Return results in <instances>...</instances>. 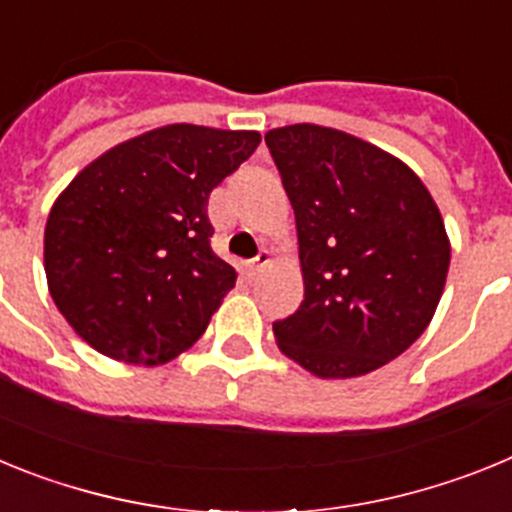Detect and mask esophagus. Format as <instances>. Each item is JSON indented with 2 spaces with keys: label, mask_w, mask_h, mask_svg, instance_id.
<instances>
[{
  "label": "esophagus",
  "mask_w": 512,
  "mask_h": 512,
  "mask_svg": "<svg viewBox=\"0 0 512 512\" xmlns=\"http://www.w3.org/2000/svg\"><path fill=\"white\" fill-rule=\"evenodd\" d=\"M271 261V256H269V251H259V256H256V259H251V261H246V274L248 277H259V271L264 269L266 264H269Z\"/></svg>",
  "instance_id": "obj_1"
}]
</instances>
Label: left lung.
<instances>
[{
  "label": "left lung",
  "instance_id": "1",
  "mask_svg": "<svg viewBox=\"0 0 512 512\" xmlns=\"http://www.w3.org/2000/svg\"><path fill=\"white\" fill-rule=\"evenodd\" d=\"M297 223L305 300L274 323L284 356L323 379L369 374L420 338L449 274L443 217L410 166L323 125L266 133Z\"/></svg>",
  "mask_w": 512,
  "mask_h": 512
}]
</instances>
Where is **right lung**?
I'll list each match as a JSON object with an SVG mask.
<instances>
[{
    "mask_svg": "<svg viewBox=\"0 0 512 512\" xmlns=\"http://www.w3.org/2000/svg\"><path fill=\"white\" fill-rule=\"evenodd\" d=\"M256 130L166 125L110 148L45 223V277L94 351L158 366L194 346L235 287L210 248V192L256 151Z\"/></svg>",
    "mask_w": 512,
    "mask_h": 512,
    "instance_id": "1",
    "label": "right lung"
}]
</instances>
